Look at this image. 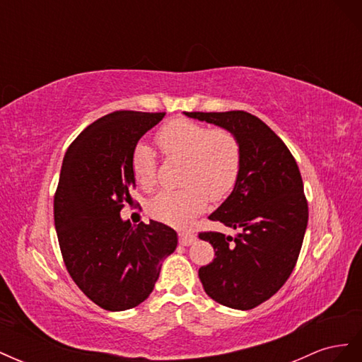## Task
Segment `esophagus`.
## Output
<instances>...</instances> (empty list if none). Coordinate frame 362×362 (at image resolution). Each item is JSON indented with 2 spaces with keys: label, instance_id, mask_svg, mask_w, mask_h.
Instances as JSON below:
<instances>
[{
  "label": "esophagus",
  "instance_id": "esophagus-1",
  "mask_svg": "<svg viewBox=\"0 0 362 362\" xmlns=\"http://www.w3.org/2000/svg\"><path fill=\"white\" fill-rule=\"evenodd\" d=\"M194 240H196V235L192 231H182V233H180V243L184 245V246L192 245Z\"/></svg>",
  "mask_w": 362,
  "mask_h": 362
}]
</instances>
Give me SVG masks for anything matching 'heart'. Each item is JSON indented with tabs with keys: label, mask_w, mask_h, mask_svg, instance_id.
Wrapping results in <instances>:
<instances>
[{
	"label": "heart",
	"mask_w": 362,
	"mask_h": 362,
	"mask_svg": "<svg viewBox=\"0 0 362 362\" xmlns=\"http://www.w3.org/2000/svg\"><path fill=\"white\" fill-rule=\"evenodd\" d=\"M156 141L166 158H184L178 190H163L148 204L152 217L169 225H187L205 211L210 199H222L237 182L242 168V146L226 128H211L190 119H173L164 124ZM131 172L144 192L157 185V158L146 144L131 154Z\"/></svg>",
	"instance_id": "1"
}]
</instances>
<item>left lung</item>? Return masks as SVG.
Masks as SVG:
<instances>
[{
  "mask_svg": "<svg viewBox=\"0 0 362 362\" xmlns=\"http://www.w3.org/2000/svg\"><path fill=\"white\" fill-rule=\"evenodd\" d=\"M184 115L233 131L242 146L234 190L208 216L213 222L240 229V234L199 233L216 252L210 264L199 269V279L216 302L252 310L286 284L298 262L308 225L298 163L286 144L247 112Z\"/></svg>",
  "mask_w": 362,
  "mask_h": 362,
  "instance_id": "obj_1",
  "label": "left lung"
}]
</instances>
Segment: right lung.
<instances>
[{
	"instance_id": "1",
	"label": "right lung",
	"mask_w": 362,
	"mask_h": 362,
	"mask_svg": "<svg viewBox=\"0 0 362 362\" xmlns=\"http://www.w3.org/2000/svg\"><path fill=\"white\" fill-rule=\"evenodd\" d=\"M166 113L113 112L95 120L64 154L54 194L62 257L78 288L107 311L148 299L161 262L177 249V233L151 221L136 228L120 218L136 185L131 154Z\"/></svg>"
}]
</instances>
